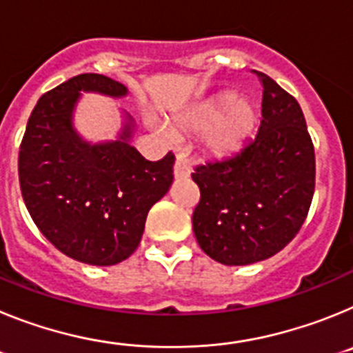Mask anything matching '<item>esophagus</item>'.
<instances>
[{"instance_id": "34e87169", "label": "esophagus", "mask_w": 353, "mask_h": 353, "mask_svg": "<svg viewBox=\"0 0 353 353\" xmlns=\"http://www.w3.org/2000/svg\"><path fill=\"white\" fill-rule=\"evenodd\" d=\"M174 179H187L191 174V170L187 166V162L183 161L182 157H176V162H174Z\"/></svg>"}]
</instances>
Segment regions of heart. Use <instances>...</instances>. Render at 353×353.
<instances>
[{"label":"heart","instance_id":"1","mask_svg":"<svg viewBox=\"0 0 353 353\" xmlns=\"http://www.w3.org/2000/svg\"><path fill=\"white\" fill-rule=\"evenodd\" d=\"M258 125V111L248 99L235 92H221L208 101L189 108L171 118L170 132L174 136L203 134V145L212 155L226 157L251 138ZM170 136L168 130H161Z\"/></svg>","mask_w":353,"mask_h":353}]
</instances>
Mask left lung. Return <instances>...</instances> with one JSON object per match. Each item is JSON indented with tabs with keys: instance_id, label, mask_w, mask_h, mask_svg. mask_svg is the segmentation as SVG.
<instances>
[{
	"instance_id": "1",
	"label": "left lung",
	"mask_w": 353,
	"mask_h": 353,
	"mask_svg": "<svg viewBox=\"0 0 353 353\" xmlns=\"http://www.w3.org/2000/svg\"><path fill=\"white\" fill-rule=\"evenodd\" d=\"M258 134L192 173L199 248L223 265H251L281 251L304 224L314 192V148L299 102L265 74Z\"/></svg>"
}]
</instances>
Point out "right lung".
<instances>
[{"mask_svg": "<svg viewBox=\"0 0 353 353\" xmlns=\"http://www.w3.org/2000/svg\"><path fill=\"white\" fill-rule=\"evenodd\" d=\"M83 93L123 99L129 90L81 74L40 97L19 150V182L31 219L56 249L108 267L138 249L150 208L173 183L174 155L146 161L130 145L136 123L127 111L117 138L88 141L74 121Z\"/></svg>", "mask_w": 353, "mask_h": 353, "instance_id": "1", "label": "right lung"}]
</instances>
